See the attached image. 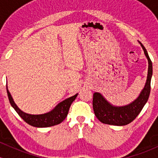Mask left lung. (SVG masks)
I'll return each mask as SVG.
<instances>
[{
    "label": "left lung",
    "mask_w": 158,
    "mask_h": 158,
    "mask_svg": "<svg viewBox=\"0 0 158 158\" xmlns=\"http://www.w3.org/2000/svg\"><path fill=\"white\" fill-rule=\"evenodd\" d=\"M148 59V68L146 82L139 97L134 102L124 106H114L103 97L101 94H94L93 108L94 114L101 123L113 126H126L129 124L140 113L147 102L151 90L152 62L145 47L139 42Z\"/></svg>",
    "instance_id": "obj_1"
}]
</instances>
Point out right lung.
<instances>
[{"instance_id":"add662e5","label":"right lung","mask_w":158,"mask_h":158,"mask_svg":"<svg viewBox=\"0 0 158 158\" xmlns=\"http://www.w3.org/2000/svg\"><path fill=\"white\" fill-rule=\"evenodd\" d=\"M6 91L11 106L15 110V111L19 114L20 117L27 123H28L29 125L34 127H38V128H45V127L53 126L62 122L66 118L67 116H68L69 108H70L72 102L75 100L78 95V94H75L73 97H69L68 99H65V100L59 103L51 111L48 112V113L34 115V114L24 113V112L20 109L19 107L16 106L10 91H9L8 88H7V85Z\"/></svg>"}]
</instances>
